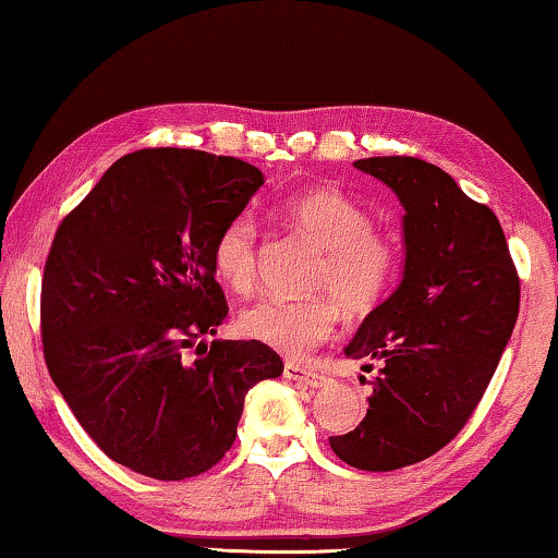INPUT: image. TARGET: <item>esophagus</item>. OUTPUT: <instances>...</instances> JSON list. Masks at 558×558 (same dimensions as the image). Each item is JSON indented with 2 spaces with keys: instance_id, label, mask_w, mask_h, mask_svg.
<instances>
[{
  "instance_id": "obj_1",
  "label": "esophagus",
  "mask_w": 558,
  "mask_h": 558,
  "mask_svg": "<svg viewBox=\"0 0 558 558\" xmlns=\"http://www.w3.org/2000/svg\"><path fill=\"white\" fill-rule=\"evenodd\" d=\"M282 373H286V378L298 380V384H305L311 388H323V386H328V380H330L326 373L307 368V365H301V363H286Z\"/></svg>"
}]
</instances>
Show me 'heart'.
<instances>
[{
    "label": "heart",
    "mask_w": 558,
    "mask_h": 558,
    "mask_svg": "<svg viewBox=\"0 0 558 558\" xmlns=\"http://www.w3.org/2000/svg\"><path fill=\"white\" fill-rule=\"evenodd\" d=\"M280 213L326 247L313 276L315 288L336 292L348 311H368L384 298L396 272V247L371 230L373 220L365 207L340 190L307 187L282 199ZM213 268L240 295L255 288L257 226L251 215H238L220 230L213 245ZM335 296L265 295L240 313L238 326L243 336L272 351L303 355L332 332L338 320Z\"/></svg>",
    "instance_id": "obj_1"
}]
</instances>
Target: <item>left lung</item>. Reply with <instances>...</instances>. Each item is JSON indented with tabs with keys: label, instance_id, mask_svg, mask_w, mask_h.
<instances>
[{
	"label": "left lung",
	"instance_id": "obj_1",
	"mask_svg": "<svg viewBox=\"0 0 558 558\" xmlns=\"http://www.w3.org/2000/svg\"><path fill=\"white\" fill-rule=\"evenodd\" d=\"M353 165L401 199L405 263L345 345L380 368L365 418L330 448L353 469L396 471L440 451L476 411L517 326L519 276L494 210L451 174L398 155Z\"/></svg>",
	"mask_w": 558,
	"mask_h": 558
}]
</instances>
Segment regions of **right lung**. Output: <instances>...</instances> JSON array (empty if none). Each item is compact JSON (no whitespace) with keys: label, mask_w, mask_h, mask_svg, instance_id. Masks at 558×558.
<instances>
[{"label":"right lung","mask_w":558,"mask_h":558,"mask_svg":"<svg viewBox=\"0 0 558 558\" xmlns=\"http://www.w3.org/2000/svg\"><path fill=\"white\" fill-rule=\"evenodd\" d=\"M260 185L238 157L140 149L57 228L41 278L49 376L89 438L143 476L213 469L247 390L282 373L257 340H203L228 315L213 245Z\"/></svg>","instance_id":"1"}]
</instances>
